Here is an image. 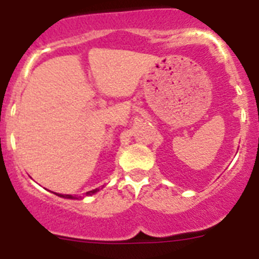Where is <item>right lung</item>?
<instances>
[{
    "label": "right lung",
    "mask_w": 259,
    "mask_h": 259,
    "mask_svg": "<svg viewBox=\"0 0 259 259\" xmlns=\"http://www.w3.org/2000/svg\"><path fill=\"white\" fill-rule=\"evenodd\" d=\"M98 191H100V188H96V189H93V191H89V192H87L85 196H92V194H95L96 192H98ZM58 196H61V197H66V198H75L74 196H71V194H63V196H62V194H58Z\"/></svg>",
    "instance_id": "1"
}]
</instances>
